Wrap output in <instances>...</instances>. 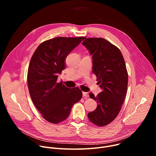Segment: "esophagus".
<instances>
[{
    "instance_id": "34e87169",
    "label": "esophagus",
    "mask_w": 156,
    "mask_h": 156,
    "mask_svg": "<svg viewBox=\"0 0 156 156\" xmlns=\"http://www.w3.org/2000/svg\"><path fill=\"white\" fill-rule=\"evenodd\" d=\"M83 96H84V97H88L89 96V94H88V93H86V92H83Z\"/></svg>"
}]
</instances>
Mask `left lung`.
<instances>
[{
	"mask_svg": "<svg viewBox=\"0 0 156 156\" xmlns=\"http://www.w3.org/2000/svg\"><path fill=\"white\" fill-rule=\"evenodd\" d=\"M93 59V72L102 92L90 97L97 101L95 110L87 114L94 125L103 126L118 115L124 102L128 87V73L120 49L101 37L87 38L82 43Z\"/></svg>",
	"mask_w": 156,
	"mask_h": 156,
	"instance_id": "1",
	"label": "left lung"
}]
</instances>
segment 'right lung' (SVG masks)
Returning a JSON list of instances; mask_svg holds the SVG:
<instances>
[{
	"label": "right lung",
	"mask_w": 156,
	"mask_h": 156,
	"mask_svg": "<svg viewBox=\"0 0 156 156\" xmlns=\"http://www.w3.org/2000/svg\"><path fill=\"white\" fill-rule=\"evenodd\" d=\"M85 37H57L42 42L34 51L28 70L32 101L42 117L52 123L67 119L75 103L82 98L79 87L69 88L57 83L65 69L66 57Z\"/></svg>",
	"instance_id": "obj_1"
}]
</instances>
